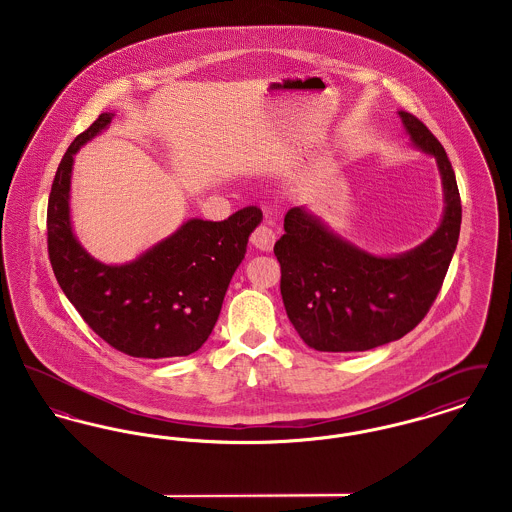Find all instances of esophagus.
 <instances>
[{"instance_id":"1","label":"esophagus","mask_w":512,"mask_h":512,"mask_svg":"<svg viewBox=\"0 0 512 512\" xmlns=\"http://www.w3.org/2000/svg\"><path fill=\"white\" fill-rule=\"evenodd\" d=\"M274 242H276V236H274V232H272L268 226H259V228L251 234V244H253L255 249H259V251H263V253L272 251Z\"/></svg>"}]
</instances>
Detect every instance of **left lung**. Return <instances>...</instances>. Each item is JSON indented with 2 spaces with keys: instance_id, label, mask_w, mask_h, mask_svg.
<instances>
[{
  "instance_id": "obj_1",
  "label": "left lung",
  "mask_w": 512,
  "mask_h": 512,
  "mask_svg": "<svg viewBox=\"0 0 512 512\" xmlns=\"http://www.w3.org/2000/svg\"><path fill=\"white\" fill-rule=\"evenodd\" d=\"M397 117L411 146L436 161L443 190L438 228L405 253L376 255L345 240L307 205L290 209L274 255L286 313L311 349L368 351L409 334L432 307L457 249L463 215L449 157L411 113Z\"/></svg>"
}]
</instances>
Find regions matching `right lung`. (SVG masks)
I'll return each mask as SVG.
<instances>
[{
	"label": "right lung",
	"instance_id": "1",
	"mask_svg": "<svg viewBox=\"0 0 512 512\" xmlns=\"http://www.w3.org/2000/svg\"><path fill=\"white\" fill-rule=\"evenodd\" d=\"M113 119L115 113H101L59 163L48 203L49 261L61 290L99 338L138 359L186 357L211 336L263 213L245 207L220 222L186 219L136 259L101 263L74 234L71 182L74 155Z\"/></svg>",
	"mask_w": 512,
	"mask_h": 512
}]
</instances>
